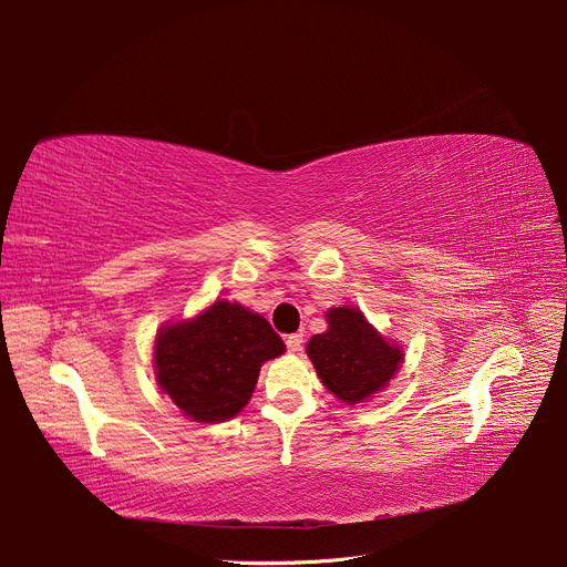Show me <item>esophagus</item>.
<instances>
[{"instance_id": "esophagus-1", "label": "esophagus", "mask_w": 567, "mask_h": 567, "mask_svg": "<svg viewBox=\"0 0 567 567\" xmlns=\"http://www.w3.org/2000/svg\"><path fill=\"white\" fill-rule=\"evenodd\" d=\"M287 350L291 352V354H299L301 350H303V336L301 333H291V336H287Z\"/></svg>"}]
</instances>
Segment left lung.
<instances>
[{"mask_svg":"<svg viewBox=\"0 0 567 567\" xmlns=\"http://www.w3.org/2000/svg\"><path fill=\"white\" fill-rule=\"evenodd\" d=\"M324 315L327 331L306 344L317 378L342 403L371 401L401 371V342L386 340L359 308H329Z\"/></svg>","mask_w":567,"mask_h":567,"instance_id":"1","label":"left lung"}]
</instances>
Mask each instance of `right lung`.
<instances>
[{
  "label": "right lung",
  "instance_id": "right-lung-1",
  "mask_svg": "<svg viewBox=\"0 0 567 567\" xmlns=\"http://www.w3.org/2000/svg\"><path fill=\"white\" fill-rule=\"evenodd\" d=\"M280 354L285 342L259 312L217 299L159 327L155 380L192 422L219 424L250 403L261 365Z\"/></svg>",
  "mask_w": 567,
  "mask_h": 567
}]
</instances>
